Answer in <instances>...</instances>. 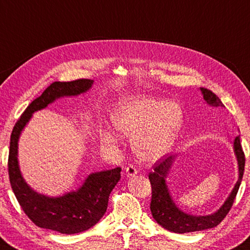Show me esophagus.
<instances>
[{
    "label": "esophagus",
    "instance_id": "obj_1",
    "mask_svg": "<svg viewBox=\"0 0 250 250\" xmlns=\"http://www.w3.org/2000/svg\"><path fill=\"white\" fill-rule=\"evenodd\" d=\"M125 174H126V176H128V177H133V176H135V175L138 174V171H137V169H135L134 166L130 165V166H128L125 168Z\"/></svg>",
    "mask_w": 250,
    "mask_h": 250
}]
</instances>
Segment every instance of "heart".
Returning <instances> with one entry per match:
<instances>
[{
	"label": "heart",
	"instance_id": "obj_1",
	"mask_svg": "<svg viewBox=\"0 0 250 250\" xmlns=\"http://www.w3.org/2000/svg\"><path fill=\"white\" fill-rule=\"evenodd\" d=\"M183 111L176 103L153 98H134L118 105L110 116L117 132L132 139V148L141 161L155 163L168 154L183 125ZM107 143L117 142L110 132Z\"/></svg>",
	"mask_w": 250,
	"mask_h": 250
}]
</instances>
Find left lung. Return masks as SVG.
Wrapping results in <instances>:
<instances>
[{
    "label": "left lung",
    "instance_id": "obj_1",
    "mask_svg": "<svg viewBox=\"0 0 250 250\" xmlns=\"http://www.w3.org/2000/svg\"><path fill=\"white\" fill-rule=\"evenodd\" d=\"M200 90L204 102L208 106L224 107L221 99L214 93H212L211 90L203 87H200ZM233 149L238 165V179L236 181L232 191H230L229 197L226 198V200L222 204L219 210L208 215H193L185 212L177 206L171 197L168 186L166 183V178L178 155L171 154L164 160L158 161L155 164L154 171L148 176L152 186V201L149 208H151L153 219L157 222V224H160L162 228L169 230V232L178 234L198 232V230L213 229L219 225L233 206L244 175L245 155L242 149V145H240L239 135H237L234 140Z\"/></svg>",
    "mask_w": 250,
    "mask_h": 250
}]
</instances>
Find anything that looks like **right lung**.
<instances>
[{
    "mask_svg": "<svg viewBox=\"0 0 250 250\" xmlns=\"http://www.w3.org/2000/svg\"><path fill=\"white\" fill-rule=\"evenodd\" d=\"M93 80L54 82L26 108L13 129L8 155V175L13 191L26 215L42 229L61 234H78L98 223L105 214L109 194L120 180V167L95 171L86 177L83 185L62 196L39 193L26 183L18 163V141L33 113L63 97L79 96L92 88Z\"/></svg>",
    "mask_w": 250,
    "mask_h": 250,
    "instance_id": "1",
    "label": "right lung"
}]
</instances>
